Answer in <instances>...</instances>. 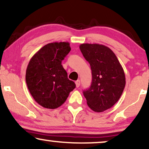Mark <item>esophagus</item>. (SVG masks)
<instances>
[{
    "mask_svg": "<svg viewBox=\"0 0 149 149\" xmlns=\"http://www.w3.org/2000/svg\"><path fill=\"white\" fill-rule=\"evenodd\" d=\"M80 81L79 80H76V87H80Z\"/></svg>",
    "mask_w": 149,
    "mask_h": 149,
    "instance_id": "1",
    "label": "esophagus"
}]
</instances>
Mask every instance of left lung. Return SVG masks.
<instances>
[{
	"label": "left lung",
	"instance_id": "obj_1",
	"mask_svg": "<svg viewBox=\"0 0 149 149\" xmlns=\"http://www.w3.org/2000/svg\"><path fill=\"white\" fill-rule=\"evenodd\" d=\"M80 49L92 69L90 87L83 91L88 106L101 112L119 101L126 85L122 66L114 52L98 44H82Z\"/></svg>",
	"mask_w": 149,
	"mask_h": 149
}]
</instances>
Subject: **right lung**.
<instances>
[{"mask_svg": "<svg viewBox=\"0 0 149 149\" xmlns=\"http://www.w3.org/2000/svg\"><path fill=\"white\" fill-rule=\"evenodd\" d=\"M70 51L69 42L49 43L30 59L26 81L30 94L41 106L57 108L76 87L62 65V61Z\"/></svg>", "mask_w": 149, "mask_h": 149, "instance_id": "right-lung-1", "label": "right lung"}]
</instances>
